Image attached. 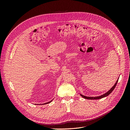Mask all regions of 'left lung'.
Wrapping results in <instances>:
<instances>
[{
    "label": "left lung",
    "mask_w": 130,
    "mask_h": 130,
    "mask_svg": "<svg viewBox=\"0 0 130 130\" xmlns=\"http://www.w3.org/2000/svg\"><path fill=\"white\" fill-rule=\"evenodd\" d=\"M118 79L117 80V82H116L115 85L113 86V87L111 88V89H110V90H109V91H108L107 93H106L105 94H103V95H101V96H96V97H88V96H84V95H81H81L82 97H83L84 98H85V99H89V100H94V99H101V98H104V97H106V96H108V95H109V94H111V93H112V92L113 91V90H114V89H115V88L116 87V85H117V83H118Z\"/></svg>",
    "instance_id": "obj_1"
}]
</instances>
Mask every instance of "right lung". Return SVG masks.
<instances>
[{
    "label": "right lung",
    "instance_id": "add662e5",
    "mask_svg": "<svg viewBox=\"0 0 130 130\" xmlns=\"http://www.w3.org/2000/svg\"><path fill=\"white\" fill-rule=\"evenodd\" d=\"M52 101V100H51L50 101H49V102H48V103H45V104H49V103H51V102Z\"/></svg>",
    "mask_w": 130,
    "mask_h": 130
}]
</instances>
